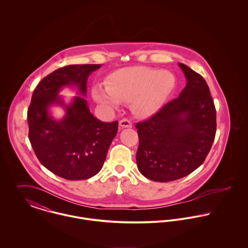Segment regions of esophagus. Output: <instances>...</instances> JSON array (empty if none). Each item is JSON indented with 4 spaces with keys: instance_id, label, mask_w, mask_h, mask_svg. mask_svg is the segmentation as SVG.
<instances>
[{
    "instance_id": "34e87169",
    "label": "esophagus",
    "mask_w": 248,
    "mask_h": 248,
    "mask_svg": "<svg viewBox=\"0 0 248 248\" xmlns=\"http://www.w3.org/2000/svg\"><path fill=\"white\" fill-rule=\"evenodd\" d=\"M119 126L121 127V128H132V123H131V121L130 120H128V119H122V120H120L119 121Z\"/></svg>"
}]
</instances>
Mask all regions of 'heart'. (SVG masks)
<instances>
[{"instance_id": "heart-1", "label": "heart", "mask_w": 248, "mask_h": 248, "mask_svg": "<svg viewBox=\"0 0 248 248\" xmlns=\"http://www.w3.org/2000/svg\"><path fill=\"white\" fill-rule=\"evenodd\" d=\"M175 87V77L167 71L145 67L126 68L113 72L105 88L93 91L94 101L109 108L132 100V108L140 117H150L163 106Z\"/></svg>"}]
</instances>
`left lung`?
I'll use <instances>...</instances> for the list:
<instances>
[{
	"label": "left lung",
	"instance_id": "left-lung-1",
	"mask_svg": "<svg viewBox=\"0 0 248 248\" xmlns=\"http://www.w3.org/2000/svg\"><path fill=\"white\" fill-rule=\"evenodd\" d=\"M186 86L178 97L137 124V163L148 179L168 182L186 177L205 160L216 135V108L202 75L178 63Z\"/></svg>",
	"mask_w": 248,
	"mask_h": 248
}]
</instances>
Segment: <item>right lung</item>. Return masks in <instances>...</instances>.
Returning <instances> with one entry per match:
<instances>
[{
  "mask_svg": "<svg viewBox=\"0 0 248 248\" xmlns=\"http://www.w3.org/2000/svg\"><path fill=\"white\" fill-rule=\"evenodd\" d=\"M101 65H71L51 72L36 87L28 109L29 139L39 161L58 177L88 179L102 169L118 122H102L93 115L87 99L89 76ZM68 86L78 94L67 104L59 93ZM63 107L56 120L51 108Z\"/></svg>",
  "mask_w": 248,
  "mask_h": 248,
  "instance_id": "1",
  "label": "right lung"
}]
</instances>
